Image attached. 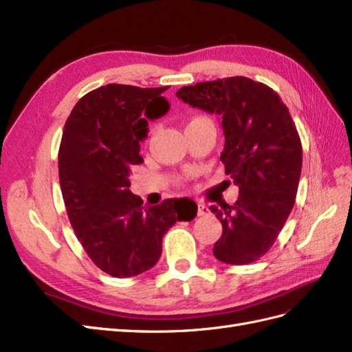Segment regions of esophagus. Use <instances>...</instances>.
Wrapping results in <instances>:
<instances>
[{"instance_id":"esophagus-1","label":"esophagus","mask_w":352,"mask_h":352,"mask_svg":"<svg viewBox=\"0 0 352 352\" xmlns=\"http://www.w3.org/2000/svg\"><path fill=\"white\" fill-rule=\"evenodd\" d=\"M210 212L208 206L202 204V202H198V216H207Z\"/></svg>"}]
</instances>
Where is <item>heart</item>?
<instances>
[{"label": "heart", "instance_id": "obj_1", "mask_svg": "<svg viewBox=\"0 0 352 352\" xmlns=\"http://www.w3.org/2000/svg\"><path fill=\"white\" fill-rule=\"evenodd\" d=\"M206 119V117H195V119H192V120H190V123H194V122H198V120H204Z\"/></svg>", "mask_w": 352, "mask_h": 352}]
</instances>
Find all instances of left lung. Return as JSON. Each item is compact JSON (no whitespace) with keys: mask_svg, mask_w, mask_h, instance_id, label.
I'll return each instance as SVG.
<instances>
[{"mask_svg":"<svg viewBox=\"0 0 352 352\" xmlns=\"http://www.w3.org/2000/svg\"><path fill=\"white\" fill-rule=\"evenodd\" d=\"M176 97L221 119L226 175L238 201L210 210L221 221L212 254L226 264L257 261L270 250L295 204L302 146L283 101L267 85L235 76L180 88Z\"/></svg>","mask_w":352,"mask_h":352,"instance_id":"obj_1","label":"left lung"}]
</instances>
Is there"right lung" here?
<instances>
[{
    "label": "right lung",
    "instance_id": "1",
    "mask_svg": "<svg viewBox=\"0 0 352 352\" xmlns=\"http://www.w3.org/2000/svg\"><path fill=\"white\" fill-rule=\"evenodd\" d=\"M166 89L105 85L78 101L63 131L58 176L69 220L89 258L114 278L154 267L166 232L197 216L188 198L148 207L129 189L148 120L170 109Z\"/></svg>",
    "mask_w": 352,
    "mask_h": 352
}]
</instances>
